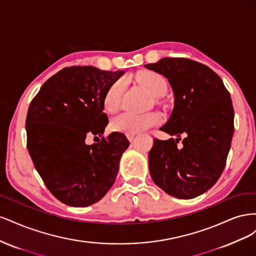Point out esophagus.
Returning <instances> with one entry per match:
<instances>
[{"label": "esophagus", "mask_w": 256, "mask_h": 256, "mask_svg": "<svg viewBox=\"0 0 256 256\" xmlns=\"http://www.w3.org/2000/svg\"><path fill=\"white\" fill-rule=\"evenodd\" d=\"M134 136H136L134 134H127V138L131 142L134 138Z\"/></svg>", "instance_id": "obj_1"}]
</instances>
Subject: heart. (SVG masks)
<instances>
[{
  "label": "heart",
  "mask_w": 256,
  "mask_h": 256,
  "mask_svg": "<svg viewBox=\"0 0 256 256\" xmlns=\"http://www.w3.org/2000/svg\"><path fill=\"white\" fill-rule=\"evenodd\" d=\"M136 79L142 86L154 97L166 95L168 82L164 76L154 72H143L138 74ZM125 83L124 80H118L111 84L104 96L102 104L108 112H115L120 108ZM161 118L157 113H147L138 115L131 112H124L112 120L111 128L122 134H136L150 127L158 125Z\"/></svg>",
  "instance_id": "1"
}]
</instances>
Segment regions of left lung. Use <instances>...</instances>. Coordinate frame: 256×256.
<instances>
[{
  "instance_id": "8db88e82",
  "label": "left lung",
  "mask_w": 256,
  "mask_h": 256,
  "mask_svg": "<svg viewBox=\"0 0 256 256\" xmlns=\"http://www.w3.org/2000/svg\"><path fill=\"white\" fill-rule=\"evenodd\" d=\"M145 68L164 76L174 108L160 129L176 138L158 140L148 154L154 182L168 196L194 198L219 180L234 134V108L220 76L184 58H164ZM184 136L183 142L177 146Z\"/></svg>"
}]
</instances>
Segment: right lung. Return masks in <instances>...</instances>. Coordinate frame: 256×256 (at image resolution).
<instances>
[{
	"label": "right lung",
	"mask_w": 256,
	"mask_h": 256,
	"mask_svg": "<svg viewBox=\"0 0 256 256\" xmlns=\"http://www.w3.org/2000/svg\"><path fill=\"white\" fill-rule=\"evenodd\" d=\"M124 74L92 66L66 67L46 81L30 104L26 120L30 156L62 203L95 204L115 182L120 157L130 144L126 136L115 131L92 145L85 138L104 134L109 122L104 96Z\"/></svg>",
	"instance_id": "add662e5"
}]
</instances>
